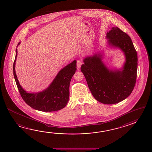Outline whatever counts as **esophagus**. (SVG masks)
I'll use <instances>...</instances> for the list:
<instances>
[{
    "label": "esophagus",
    "instance_id": "esophagus-1",
    "mask_svg": "<svg viewBox=\"0 0 152 152\" xmlns=\"http://www.w3.org/2000/svg\"><path fill=\"white\" fill-rule=\"evenodd\" d=\"M81 65H82V62L80 60H77V70H79L80 68Z\"/></svg>",
    "mask_w": 152,
    "mask_h": 152
}]
</instances>
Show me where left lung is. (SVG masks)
I'll use <instances>...</instances> for the list:
<instances>
[{
  "instance_id": "left-lung-1",
  "label": "left lung",
  "mask_w": 152,
  "mask_h": 152,
  "mask_svg": "<svg viewBox=\"0 0 152 152\" xmlns=\"http://www.w3.org/2000/svg\"><path fill=\"white\" fill-rule=\"evenodd\" d=\"M109 45L121 49L126 56L122 69L107 68L100 54L84 59L81 71L94 98L102 103L114 104L125 99L132 94L135 85L137 70V55L132 41L118 27L107 32Z\"/></svg>"
}]
</instances>
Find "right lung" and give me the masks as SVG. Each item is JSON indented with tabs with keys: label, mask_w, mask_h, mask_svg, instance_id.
<instances>
[{
	"label": "right lung",
	"mask_w": 152,
	"mask_h": 152,
	"mask_svg": "<svg viewBox=\"0 0 152 152\" xmlns=\"http://www.w3.org/2000/svg\"><path fill=\"white\" fill-rule=\"evenodd\" d=\"M20 44V42L17 46ZM17 56V49L13 62V75L20 96L26 103L35 110L44 112L56 111L65 107L69 100L70 81L77 71L76 60L60 71L48 88L35 94L26 92L20 85L15 71Z\"/></svg>",
	"instance_id": "1"
}]
</instances>
